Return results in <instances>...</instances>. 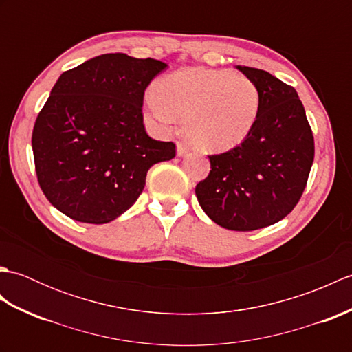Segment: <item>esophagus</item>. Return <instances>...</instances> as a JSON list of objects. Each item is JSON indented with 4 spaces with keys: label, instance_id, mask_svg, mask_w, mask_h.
<instances>
[{
    "label": "esophagus",
    "instance_id": "obj_1",
    "mask_svg": "<svg viewBox=\"0 0 352 352\" xmlns=\"http://www.w3.org/2000/svg\"><path fill=\"white\" fill-rule=\"evenodd\" d=\"M189 153V146L183 144V142H177V155L183 157Z\"/></svg>",
    "mask_w": 352,
    "mask_h": 352
}]
</instances>
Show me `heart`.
<instances>
[{
    "mask_svg": "<svg viewBox=\"0 0 352 352\" xmlns=\"http://www.w3.org/2000/svg\"><path fill=\"white\" fill-rule=\"evenodd\" d=\"M257 85L230 69L186 68L157 81L145 98V115L157 129L169 131L177 118L198 149L226 153L248 139L260 113Z\"/></svg>",
    "mask_w": 352,
    "mask_h": 352,
    "instance_id": "heart-1",
    "label": "heart"
}]
</instances>
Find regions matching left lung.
I'll return each instance as SVG.
<instances>
[{"label": "left lung", "mask_w": 352, "mask_h": 352, "mask_svg": "<svg viewBox=\"0 0 352 352\" xmlns=\"http://www.w3.org/2000/svg\"><path fill=\"white\" fill-rule=\"evenodd\" d=\"M236 68L258 87V119L243 144L208 155L210 174L197 184L195 193L218 226L252 231L294 210L307 184L315 140L294 87L263 69Z\"/></svg>", "instance_id": "8db88e82"}]
</instances>
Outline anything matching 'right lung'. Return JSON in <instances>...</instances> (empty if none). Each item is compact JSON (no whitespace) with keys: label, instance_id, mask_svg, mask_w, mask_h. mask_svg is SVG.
I'll return each instance as SVG.
<instances>
[{"label":"right lung","instance_id":"add662e5","mask_svg":"<svg viewBox=\"0 0 352 352\" xmlns=\"http://www.w3.org/2000/svg\"><path fill=\"white\" fill-rule=\"evenodd\" d=\"M166 68L111 52L58 77L32 136L37 182L57 210L115 221L136 203L149 168L174 159L175 145L149 138L142 115L146 86Z\"/></svg>","mask_w":352,"mask_h":352}]
</instances>
